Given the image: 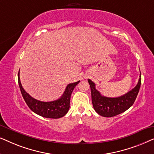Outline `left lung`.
I'll return each instance as SVG.
<instances>
[{"mask_svg": "<svg viewBox=\"0 0 154 154\" xmlns=\"http://www.w3.org/2000/svg\"><path fill=\"white\" fill-rule=\"evenodd\" d=\"M91 89L92 102L94 109L98 114L104 117H113L128 110L135 101L140 90L141 73L138 83L132 90L119 97H106L102 96L95 88V84L91 80H88Z\"/></svg>", "mask_w": 154, "mask_h": 154, "instance_id": "left-lung-1", "label": "left lung"}]
</instances>
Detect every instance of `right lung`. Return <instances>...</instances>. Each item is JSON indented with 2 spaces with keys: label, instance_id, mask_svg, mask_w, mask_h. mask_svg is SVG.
Returning a JSON list of instances; mask_svg holds the SVG:
<instances>
[{
  "label": "right lung",
  "instance_id": "1",
  "mask_svg": "<svg viewBox=\"0 0 154 154\" xmlns=\"http://www.w3.org/2000/svg\"><path fill=\"white\" fill-rule=\"evenodd\" d=\"M79 81L70 83L58 100L52 102H41L31 97L22 88L20 79V71L18 73V83L23 98L29 109L36 114L48 119H60L66 114L70 107V98L73 89L79 83Z\"/></svg>",
  "mask_w": 154,
  "mask_h": 154
}]
</instances>
